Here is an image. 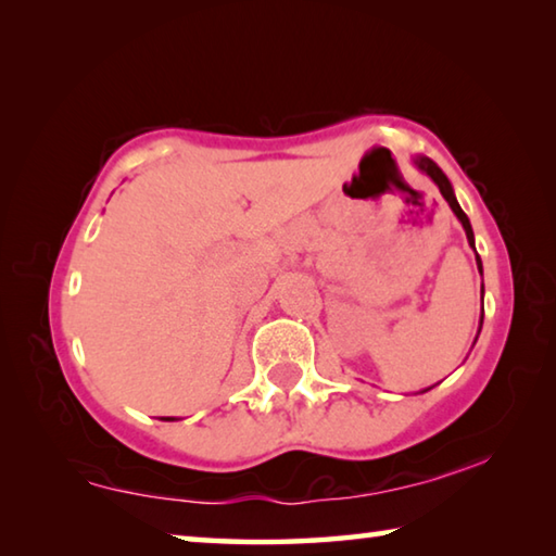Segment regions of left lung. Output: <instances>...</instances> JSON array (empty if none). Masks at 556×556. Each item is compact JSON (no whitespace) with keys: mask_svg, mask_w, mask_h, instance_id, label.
<instances>
[{"mask_svg":"<svg viewBox=\"0 0 556 556\" xmlns=\"http://www.w3.org/2000/svg\"><path fill=\"white\" fill-rule=\"evenodd\" d=\"M412 162H414V166L419 168L421 174H427V176L431 178V181H434V184L439 186V191H441V195H444V199H446L448 208L454 211V215H456V218L460 220V225H464V230H466V238H468V244H470V248L476 250L473 228H470V220H468V215H466L464 211H460V205H458L456 195H454V186H451V181H448V178H446V174L441 172V168L437 166V162H431L429 156H421V154H419V156H414ZM476 265H478V271H481V275H483V262H481V257H478V255H476ZM481 326H483V316H481ZM478 333H481V328H478ZM421 392H427V390H421Z\"/></svg>","mask_w":556,"mask_h":556,"instance_id":"8db88e82","label":"left lung"}]
</instances>
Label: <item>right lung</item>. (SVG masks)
Instances as JSON below:
<instances>
[{"instance_id":"1","label":"right lung","mask_w":556,"mask_h":556,"mask_svg":"<svg viewBox=\"0 0 556 556\" xmlns=\"http://www.w3.org/2000/svg\"><path fill=\"white\" fill-rule=\"evenodd\" d=\"M166 421H174V417H166Z\"/></svg>"}]
</instances>
